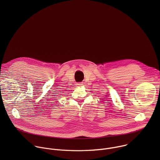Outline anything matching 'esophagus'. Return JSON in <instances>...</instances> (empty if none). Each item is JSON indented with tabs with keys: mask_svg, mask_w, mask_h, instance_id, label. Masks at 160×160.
<instances>
[{
	"mask_svg": "<svg viewBox=\"0 0 160 160\" xmlns=\"http://www.w3.org/2000/svg\"><path fill=\"white\" fill-rule=\"evenodd\" d=\"M82 85H83L82 83H77V86H82Z\"/></svg>",
	"mask_w": 160,
	"mask_h": 160,
	"instance_id": "obj_1",
	"label": "esophagus"
}]
</instances>
